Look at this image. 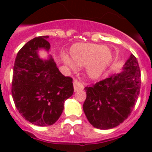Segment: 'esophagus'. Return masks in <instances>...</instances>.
Instances as JSON below:
<instances>
[{
	"mask_svg": "<svg viewBox=\"0 0 152 152\" xmlns=\"http://www.w3.org/2000/svg\"><path fill=\"white\" fill-rule=\"evenodd\" d=\"M73 85H74V90L75 91H81V90L84 89V84H82L81 82H80L79 80H77V79H75L73 81Z\"/></svg>",
	"mask_w": 152,
	"mask_h": 152,
	"instance_id": "esophagus-1",
	"label": "esophagus"
}]
</instances>
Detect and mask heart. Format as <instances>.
I'll return each instance as SVG.
<instances>
[{
	"label": "heart",
	"instance_id": "1",
	"mask_svg": "<svg viewBox=\"0 0 152 152\" xmlns=\"http://www.w3.org/2000/svg\"><path fill=\"white\" fill-rule=\"evenodd\" d=\"M70 56H63L64 63L72 69L87 65V72L91 78H97L109 67L113 61V55L104 45L91 43H77L70 49Z\"/></svg>",
	"mask_w": 152,
	"mask_h": 152
}]
</instances>
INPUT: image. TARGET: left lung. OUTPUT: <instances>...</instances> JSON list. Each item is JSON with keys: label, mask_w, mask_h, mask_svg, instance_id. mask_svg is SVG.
Masks as SVG:
<instances>
[{"label": "left lung", "mask_w": 152, "mask_h": 152, "mask_svg": "<svg viewBox=\"0 0 152 152\" xmlns=\"http://www.w3.org/2000/svg\"><path fill=\"white\" fill-rule=\"evenodd\" d=\"M123 70L84 88L87 98L83 110L95 128L109 129L119 126L135 107L140 93L141 72L132 54Z\"/></svg>", "instance_id": "obj_1"}]
</instances>
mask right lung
Listing matches in <instances>:
<instances>
[{
  "label": "right lung",
  "mask_w": 152,
  "mask_h": 152,
  "mask_svg": "<svg viewBox=\"0 0 152 152\" xmlns=\"http://www.w3.org/2000/svg\"><path fill=\"white\" fill-rule=\"evenodd\" d=\"M48 36L31 39L17 53L13 66L12 96L17 110L36 126L54 124L61 115L64 101L73 94L72 78L59 72L49 55L42 59L40 49L49 52Z\"/></svg>",
  "instance_id": "1"
}]
</instances>
